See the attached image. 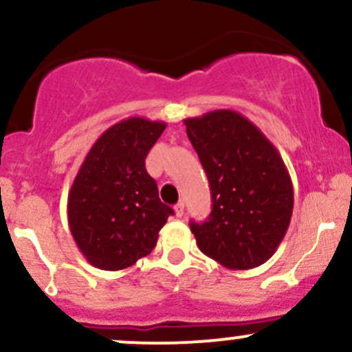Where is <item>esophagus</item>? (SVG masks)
Listing matches in <instances>:
<instances>
[{
	"mask_svg": "<svg viewBox=\"0 0 352 352\" xmlns=\"http://www.w3.org/2000/svg\"><path fill=\"white\" fill-rule=\"evenodd\" d=\"M173 210H175V215L180 218L182 215H184V210H185V205H184V201H179V204L175 205V208H173Z\"/></svg>",
	"mask_w": 352,
	"mask_h": 352,
	"instance_id": "1",
	"label": "esophagus"
}]
</instances>
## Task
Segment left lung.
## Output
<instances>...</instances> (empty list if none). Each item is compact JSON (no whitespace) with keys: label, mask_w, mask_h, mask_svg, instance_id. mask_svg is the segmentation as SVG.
<instances>
[{"label":"left lung","mask_w":352,"mask_h":352,"mask_svg":"<svg viewBox=\"0 0 352 352\" xmlns=\"http://www.w3.org/2000/svg\"><path fill=\"white\" fill-rule=\"evenodd\" d=\"M212 190V212L190 221L200 252L228 270L273 256L293 213V184L280 152L245 116L230 109L185 119Z\"/></svg>","instance_id":"8db88e82"}]
</instances>
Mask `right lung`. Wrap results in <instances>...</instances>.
<instances>
[{
	"instance_id": "right-lung-1",
	"label": "right lung",
	"mask_w": 352,
	"mask_h": 352,
	"mask_svg": "<svg viewBox=\"0 0 352 352\" xmlns=\"http://www.w3.org/2000/svg\"><path fill=\"white\" fill-rule=\"evenodd\" d=\"M167 124L129 117L96 140L67 197L76 245L92 266L129 268L155 248L173 210L160 201L145 157Z\"/></svg>"
}]
</instances>
